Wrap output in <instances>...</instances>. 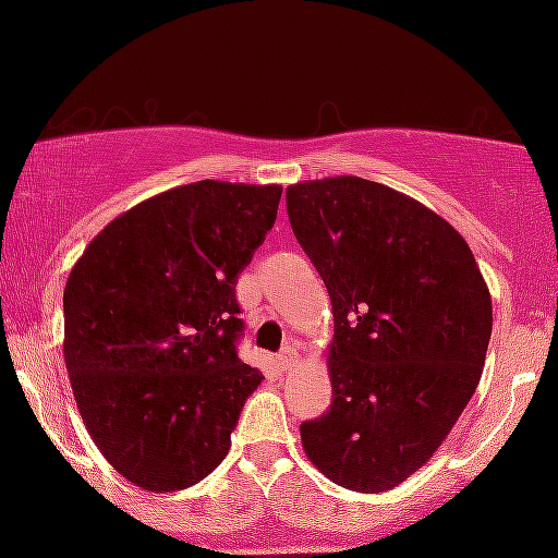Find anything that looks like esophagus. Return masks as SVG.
<instances>
[{"label":"esophagus","instance_id":"34e87169","mask_svg":"<svg viewBox=\"0 0 558 558\" xmlns=\"http://www.w3.org/2000/svg\"><path fill=\"white\" fill-rule=\"evenodd\" d=\"M296 362H299L296 345H286V349L278 354V364H280V367H283V369L293 367V364H296Z\"/></svg>","mask_w":558,"mask_h":558}]
</instances>
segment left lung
Masks as SVG:
<instances>
[{
    "label": "left lung",
    "mask_w": 558,
    "mask_h": 558,
    "mask_svg": "<svg viewBox=\"0 0 558 558\" xmlns=\"http://www.w3.org/2000/svg\"><path fill=\"white\" fill-rule=\"evenodd\" d=\"M286 207L336 319L332 403L301 422V444L341 488L390 490L438 451L475 393L488 286L457 230L383 183H296Z\"/></svg>",
    "instance_id": "8db88e82"
}]
</instances>
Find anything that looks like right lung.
I'll return each mask as SVG.
<instances>
[{
    "instance_id": "right-lung-1",
    "label": "right lung",
    "mask_w": 558,
    "mask_h": 558,
    "mask_svg": "<svg viewBox=\"0 0 558 558\" xmlns=\"http://www.w3.org/2000/svg\"><path fill=\"white\" fill-rule=\"evenodd\" d=\"M280 185L198 181L128 209L70 272L65 364L94 444L151 493L226 459L262 383L239 356L235 283L278 217Z\"/></svg>"
}]
</instances>
